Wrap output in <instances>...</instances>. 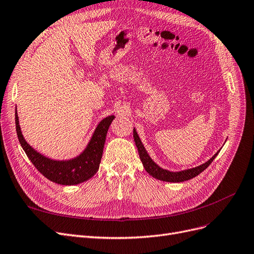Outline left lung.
Wrapping results in <instances>:
<instances>
[{
  "instance_id": "obj_1",
  "label": "left lung",
  "mask_w": 254,
  "mask_h": 254,
  "mask_svg": "<svg viewBox=\"0 0 254 254\" xmlns=\"http://www.w3.org/2000/svg\"><path fill=\"white\" fill-rule=\"evenodd\" d=\"M134 140H135V143L136 146L138 148V153L140 156V159H141L142 164L145 168V171L153 176L154 178L158 180H161V181H165V182H183V181H187L190 179H192L195 176H198L199 174H201L204 170H206L209 166V164L213 161V159L217 157V155L219 154V152L215 154L211 159L209 160L200 165V166H196L193 168H190V170H186V171H182V172H170V171H166L161 168L160 166H158L152 159L149 157L145 151V148L141 142V140H140L136 129L134 128Z\"/></svg>"
}]
</instances>
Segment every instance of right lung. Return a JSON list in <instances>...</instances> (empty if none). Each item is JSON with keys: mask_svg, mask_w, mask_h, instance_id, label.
Masks as SVG:
<instances>
[{"mask_svg": "<svg viewBox=\"0 0 254 254\" xmlns=\"http://www.w3.org/2000/svg\"><path fill=\"white\" fill-rule=\"evenodd\" d=\"M114 118V116H109L103 119L96 127L95 133L83 153L70 161L50 160L34 151L22 135L16 111L15 127L18 141L37 171L52 182L62 185H75L91 179L98 171L108 129Z\"/></svg>", "mask_w": 254, "mask_h": 254, "instance_id": "obj_1", "label": "right lung"}]
</instances>
